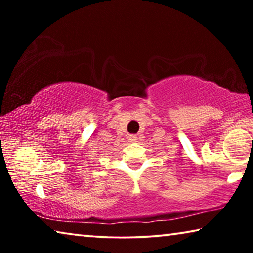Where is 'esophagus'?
<instances>
[{"instance_id": "obj_1", "label": "esophagus", "mask_w": 253, "mask_h": 253, "mask_svg": "<svg viewBox=\"0 0 253 253\" xmlns=\"http://www.w3.org/2000/svg\"><path fill=\"white\" fill-rule=\"evenodd\" d=\"M128 140H129V143H135V142H137V136L136 135H129V136H128Z\"/></svg>"}]
</instances>
